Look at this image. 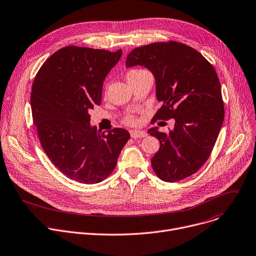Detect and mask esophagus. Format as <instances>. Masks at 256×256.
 Wrapping results in <instances>:
<instances>
[{
	"mask_svg": "<svg viewBox=\"0 0 256 256\" xmlns=\"http://www.w3.org/2000/svg\"><path fill=\"white\" fill-rule=\"evenodd\" d=\"M130 136L134 138H144L147 136V132L145 130H130Z\"/></svg>",
	"mask_w": 256,
	"mask_h": 256,
	"instance_id": "esophagus-1",
	"label": "esophagus"
}]
</instances>
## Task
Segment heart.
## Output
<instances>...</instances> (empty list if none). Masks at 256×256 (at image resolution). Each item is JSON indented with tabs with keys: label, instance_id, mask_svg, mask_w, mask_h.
<instances>
[{
	"label": "heart",
	"instance_id": "heart-1",
	"mask_svg": "<svg viewBox=\"0 0 256 256\" xmlns=\"http://www.w3.org/2000/svg\"><path fill=\"white\" fill-rule=\"evenodd\" d=\"M138 72H141V70H132V72H130L128 74V76H132V74H138ZM126 122H128V124H136V120H134L132 118H128L126 120Z\"/></svg>",
	"mask_w": 256,
	"mask_h": 256
}]
</instances>
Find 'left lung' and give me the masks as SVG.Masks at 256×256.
<instances>
[{"label": "left lung", "instance_id": "8db88e82", "mask_svg": "<svg viewBox=\"0 0 256 256\" xmlns=\"http://www.w3.org/2000/svg\"><path fill=\"white\" fill-rule=\"evenodd\" d=\"M144 66L156 82L162 106L153 118L174 120V128L148 134L157 138L159 150L151 164L162 180L174 182L194 174L210 155L224 122L222 86L214 66L198 51L178 42H153L134 49L126 66Z\"/></svg>", "mask_w": 256, "mask_h": 256}]
</instances>
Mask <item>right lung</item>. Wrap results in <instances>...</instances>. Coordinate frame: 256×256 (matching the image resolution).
<instances>
[{"label":"right lung","mask_w":256,"mask_h":256,"mask_svg":"<svg viewBox=\"0 0 256 256\" xmlns=\"http://www.w3.org/2000/svg\"><path fill=\"white\" fill-rule=\"evenodd\" d=\"M122 51L109 52L68 46L40 68L30 104L40 145L67 178L97 184L115 168L130 138L124 128L107 134L90 124V110L101 104L103 82Z\"/></svg>","instance_id":"right-lung-1"}]
</instances>
